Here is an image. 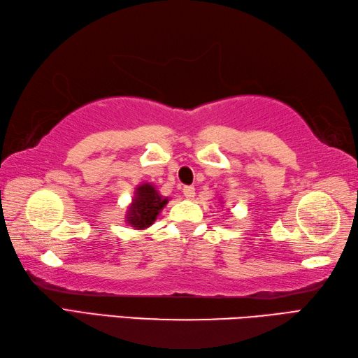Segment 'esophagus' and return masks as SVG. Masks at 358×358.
Returning a JSON list of instances; mask_svg holds the SVG:
<instances>
[{
    "label": "esophagus",
    "mask_w": 358,
    "mask_h": 358,
    "mask_svg": "<svg viewBox=\"0 0 358 358\" xmlns=\"http://www.w3.org/2000/svg\"><path fill=\"white\" fill-rule=\"evenodd\" d=\"M184 196L187 199H193L194 196H196V189H194V187L193 185H187V187H184Z\"/></svg>",
    "instance_id": "1"
}]
</instances>
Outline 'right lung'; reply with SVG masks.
Segmentation results:
<instances>
[{"label":"right lung","mask_w":358,"mask_h":358,"mask_svg":"<svg viewBox=\"0 0 358 358\" xmlns=\"http://www.w3.org/2000/svg\"><path fill=\"white\" fill-rule=\"evenodd\" d=\"M166 203H169V198L160 196L155 185L145 182L136 188L133 203L127 211V222L137 230H145L156 221L160 210Z\"/></svg>","instance_id":"add662e5"}]
</instances>
